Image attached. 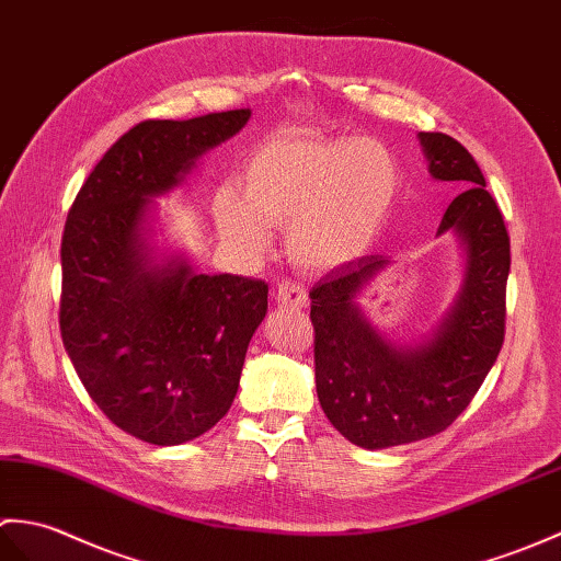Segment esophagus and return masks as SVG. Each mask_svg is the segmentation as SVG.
Returning a JSON list of instances; mask_svg holds the SVG:
<instances>
[{
	"label": "esophagus",
	"instance_id": "34e87169",
	"mask_svg": "<svg viewBox=\"0 0 561 561\" xmlns=\"http://www.w3.org/2000/svg\"><path fill=\"white\" fill-rule=\"evenodd\" d=\"M276 302L288 309H305L309 305V297L300 283L283 280L276 288Z\"/></svg>",
	"mask_w": 561,
	"mask_h": 561
}]
</instances>
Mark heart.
<instances>
[{
    "label": "heart",
    "instance_id": "1",
    "mask_svg": "<svg viewBox=\"0 0 561 561\" xmlns=\"http://www.w3.org/2000/svg\"><path fill=\"white\" fill-rule=\"evenodd\" d=\"M401 165L363 136L280 134L249 156L242 196L220 192V234L244 254L264 252L268 226L285 228L297 266L333 271L377 244L401 194Z\"/></svg>",
    "mask_w": 561,
    "mask_h": 561
}]
</instances>
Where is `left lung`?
<instances>
[{
  "mask_svg": "<svg viewBox=\"0 0 561 561\" xmlns=\"http://www.w3.org/2000/svg\"><path fill=\"white\" fill-rule=\"evenodd\" d=\"M430 175L463 186L437 234L466 247V276L430 339L393 345L365 319L357 297L389 264L371 254L333 268L312 290L317 396L331 425L363 449H389L444 432L463 413L504 343L512 244L476 160L456 139L420 131Z\"/></svg>",
  "mask_w": 561,
  "mask_h": 561,
  "instance_id": "8db88e82",
  "label": "left lung"
}]
</instances>
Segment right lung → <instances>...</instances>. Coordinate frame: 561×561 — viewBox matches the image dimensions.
<instances>
[{
    "mask_svg": "<svg viewBox=\"0 0 561 561\" xmlns=\"http://www.w3.org/2000/svg\"><path fill=\"white\" fill-rule=\"evenodd\" d=\"M249 110L146 119L112 144L69 208L61 234L59 329L93 403L131 437L178 446L228 413L268 285L158 261L153 196L184 182Z\"/></svg>",
    "mask_w": 561,
    "mask_h": 561,
    "instance_id": "right-lung-1",
    "label": "right lung"
}]
</instances>
